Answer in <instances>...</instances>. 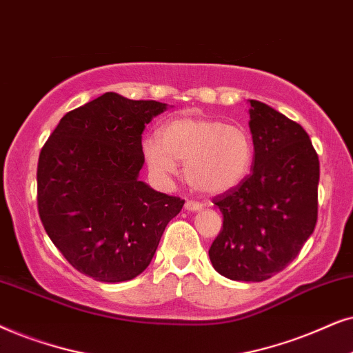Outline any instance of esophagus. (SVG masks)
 <instances>
[{
    "instance_id": "esophagus-1",
    "label": "esophagus",
    "mask_w": 353,
    "mask_h": 353,
    "mask_svg": "<svg viewBox=\"0 0 353 353\" xmlns=\"http://www.w3.org/2000/svg\"><path fill=\"white\" fill-rule=\"evenodd\" d=\"M201 208H203V205L199 203V201H185L187 211H200Z\"/></svg>"
}]
</instances>
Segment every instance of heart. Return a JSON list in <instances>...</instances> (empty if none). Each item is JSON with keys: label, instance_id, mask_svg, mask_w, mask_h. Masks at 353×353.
<instances>
[{"label": "heart", "instance_id": "b5f03b06", "mask_svg": "<svg viewBox=\"0 0 353 353\" xmlns=\"http://www.w3.org/2000/svg\"><path fill=\"white\" fill-rule=\"evenodd\" d=\"M159 135L142 142L145 163L154 177L168 181L185 161V179L195 190L221 195L236 189L252 171L255 148L241 125L210 117H177L166 122Z\"/></svg>", "mask_w": 353, "mask_h": 353}]
</instances>
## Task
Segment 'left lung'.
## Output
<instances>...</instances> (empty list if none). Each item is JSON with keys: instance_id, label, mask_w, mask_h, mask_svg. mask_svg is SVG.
Instances as JSON below:
<instances>
[{"instance_id": "obj_1", "label": "left lung", "mask_w": 353, "mask_h": 353, "mask_svg": "<svg viewBox=\"0 0 353 353\" xmlns=\"http://www.w3.org/2000/svg\"><path fill=\"white\" fill-rule=\"evenodd\" d=\"M248 103L253 169L213 200L224 221L208 253L224 278L261 283L283 271L313 234L319 161L302 125L265 103Z\"/></svg>"}]
</instances>
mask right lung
Returning a JSON list of instances; mask_svg holds the SVG:
<instances>
[{"instance_id":"1","label":"right lung","mask_w":353,"mask_h":353,"mask_svg":"<svg viewBox=\"0 0 353 353\" xmlns=\"http://www.w3.org/2000/svg\"><path fill=\"white\" fill-rule=\"evenodd\" d=\"M166 103L106 92L59 121L37 169L39 213L51 242L82 274L122 283L147 270L184 200L139 179L145 124Z\"/></svg>"}]
</instances>
